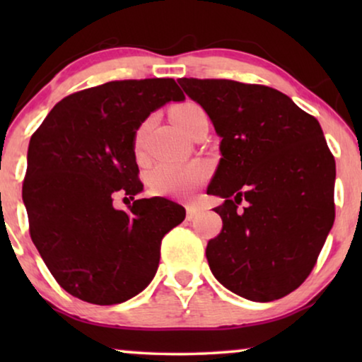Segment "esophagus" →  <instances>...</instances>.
<instances>
[{"label":"esophagus","instance_id":"obj_1","mask_svg":"<svg viewBox=\"0 0 362 362\" xmlns=\"http://www.w3.org/2000/svg\"><path fill=\"white\" fill-rule=\"evenodd\" d=\"M197 216H199V209L196 206H187V221L196 219Z\"/></svg>","mask_w":362,"mask_h":362}]
</instances>
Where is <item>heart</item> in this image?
I'll use <instances>...</instances> for the list:
<instances>
[{"mask_svg":"<svg viewBox=\"0 0 362 362\" xmlns=\"http://www.w3.org/2000/svg\"><path fill=\"white\" fill-rule=\"evenodd\" d=\"M206 113L197 103L182 102L171 108V120L186 135ZM145 135V125L135 133V148L138 150ZM209 170L202 163H186V165H171L160 163L148 173V185L151 191L163 196H185L206 181Z\"/></svg>","mask_w":362,"mask_h":362,"instance_id":"obj_1","label":"heart"}]
</instances>
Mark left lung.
<instances>
[{
  "label": "left lung",
  "mask_w": 362,
  "mask_h": 362,
  "mask_svg": "<svg viewBox=\"0 0 362 362\" xmlns=\"http://www.w3.org/2000/svg\"><path fill=\"white\" fill-rule=\"evenodd\" d=\"M222 138L207 194L219 235L209 240L211 272L227 290L274 301L313 270L334 222V156L318 120L275 88L227 78H180ZM244 204V208H239Z\"/></svg>",
  "instance_id": "1"
}]
</instances>
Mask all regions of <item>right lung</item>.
Segmentation results:
<instances>
[{"mask_svg": "<svg viewBox=\"0 0 362 362\" xmlns=\"http://www.w3.org/2000/svg\"><path fill=\"white\" fill-rule=\"evenodd\" d=\"M171 100H185L175 78L112 81L62 98L33 133L23 182L29 234L76 298L117 305L140 293L163 237L185 221V207L165 197L135 199V133ZM117 195L134 201L128 211L112 207Z\"/></svg>", "mask_w": 362, "mask_h": 362, "instance_id": "add662e5", "label": "right lung"}]
</instances>
